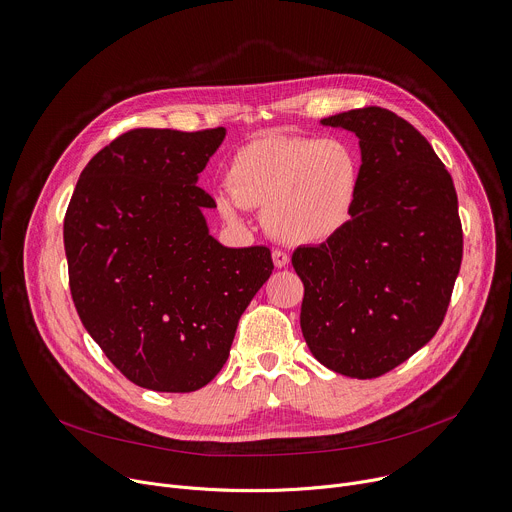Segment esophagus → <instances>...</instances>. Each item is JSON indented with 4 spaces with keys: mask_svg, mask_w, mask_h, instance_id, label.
Returning a JSON list of instances; mask_svg holds the SVG:
<instances>
[{
    "mask_svg": "<svg viewBox=\"0 0 512 512\" xmlns=\"http://www.w3.org/2000/svg\"><path fill=\"white\" fill-rule=\"evenodd\" d=\"M271 257H273L275 267H285V265L289 263V255H287L285 251H281V249H275V251L271 253Z\"/></svg>",
    "mask_w": 512,
    "mask_h": 512,
    "instance_id": "1",
    "label": "esophagus"
}]
</instances>
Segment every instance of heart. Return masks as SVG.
I'll use <instances>...</instances> for the list:
<instances>
[{
	"instance_id": "obj_1",
	"label": "heart",
	"mask_w": 512,
	"mask_h": 512,
	"mask_svg": "<svg viewBox=\"0 0 512 512\" xmlns=\"http://www.w3.org/2000/svg\"><path fill=\"white\" fill-rule=\"evenodd\" d=\"M212 196L231 225L243 221V208H259L271 237L318 245L350 223L360 196V162L342 139L265 135L233 154L227 188Z\"/></svg>"
}]
</instances>
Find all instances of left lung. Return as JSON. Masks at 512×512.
<instances>
[{
  "label": "left lung",
  "instance_id": "1",
  "mask_svg": "<svg viewBox=\"0 0 512 512\" xmlns=\"http://www.w3.org/2000/svg\"><path fill=\"white\" fill-rule=\"evenodd\" d=\"M360 145V196L350 223L291 255L304 281L300 324L312 354L352 379L381 377L442 326L462 265L450 172L403 117L364 107L322 119Z\"/></svg>",
  "mask_w": 512,
  "mask_h": 512
}]
</instances>
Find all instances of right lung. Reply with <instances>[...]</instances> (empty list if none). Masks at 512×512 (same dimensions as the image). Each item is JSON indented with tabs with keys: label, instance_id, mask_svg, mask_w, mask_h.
Instances as JSON below:
<instances>
[{
	"label": "right lung",
	"instance_id": "1",
	"mask_svg": "<svg viewBox=\"0 0 512 512\" xmlns=\"http://www.w3.org/2000/svg\"><path fill=\"white\" fill-rule=\"evenodd\" d=\"M227 135L131 129L87 164L64 216L70 294L115 369L158 393L208 385L241 314L273 271L267 247L231 249L206 227L198 174Z\"/></svg>",
	"mask_w": 512,
	"mask_h": 512
}]
</instances>
